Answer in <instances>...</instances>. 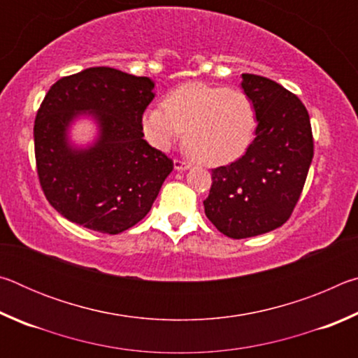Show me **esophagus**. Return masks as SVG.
Returning a JSON list of instances; mask_svg holds the SVG:
<instances>
[{"instance_id":"obj_1","label":"esophagus","mask_w":358,"mask_h":358,"mask_svg":"<svg viewBox=\"0 0 358 358\" xmlns=\"http://www.w3.org/2000/svg\"><path fill=\"white\" fill-rule=\"evenodd\" d=\"M173 167H175V171L181 172V171H186V169H189L191 164H189V162L181 161V159H173Z\"/></svg>"}]
</instances>
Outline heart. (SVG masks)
<instances>
[{
    "mask_svg": "<svg viewBox=\"0 0 358 358\" xmlns=\"http://www.w3.org/2000/svg\"><path fill=\"white\" fill-rule=\"evenodd\" d=\"M256 108L243 90L187 83L142 115V131L166 150L183 134L189 153L207 166H224L245 155L256 132Z\"/></svg>",
    "mask_w": 358,
    "mask_h": 358,
    "instance_id": "b5f03b06",
    "label": "heart"
}]
</instances>
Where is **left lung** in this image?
<instances>
[{
  "label": "left lung",
  "instance_id": "left-lung-1",
  "mask_svg": "<svg viewBox=\"0 0 358 358\" xmlns=\"http://www.w3.org/2000/svg\"><path fill=\"white\" fill-rule=\"evenodd\" d=\"M241 77L256 108V138L240 159L211 171L213 183L203 201L213 226L237 240L266 234L289 220L314 155L303 102L270 78Z\"/></svg>",
  "mask_w": 358,
  "mask_h": 358
}]
</instances>
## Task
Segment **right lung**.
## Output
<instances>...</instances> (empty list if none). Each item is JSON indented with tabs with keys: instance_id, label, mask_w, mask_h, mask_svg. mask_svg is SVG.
<instances>
[{
	"instance_id": "1",
	"label": "right lung",
	"mask_w": 358,
	"mask_h": 358,
	"mask_svg": "<svg viewBox=\"0 0 358 358\" xmlns=\"http://www.w3.org/2000/svg\"><path fill=\"white\" fill-rule=\"evenodd\" d=\"M155 83L113 68H88L53 83L36 115V169L47 201L59 215L102 234H120L143 220L173 161L143 141L142 115ZM92 114L100 136L74 149L67 129Z\"/></svg>"
}]
</instances>
